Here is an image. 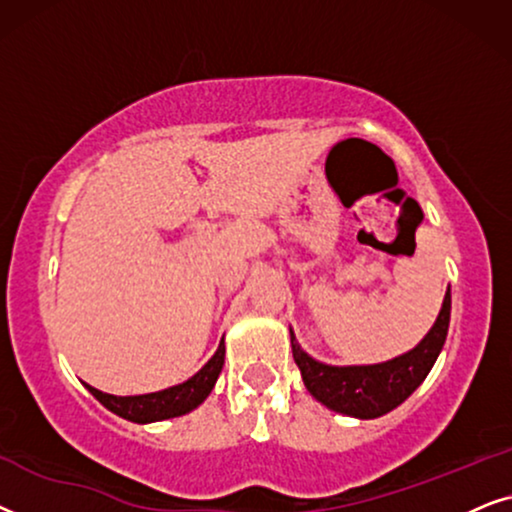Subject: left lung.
<instances>
[{
	"mask_svg": "<svg viewBox=\"0 0 512 512\" xmlns=\"http://www.w3.org/2000/svg\"><path fill=\"white\" fill-rule=\"evenodd\" d=\"M452 313V295L449 288L442 299L440 313L426 337L403 356H395L374 365H327L309 356L299 346L290 327L292 358L302 372L304 386L327 410L346 414L353 419L384 417L410 395L428 377L445 346Z\"/></svg>",
	"mask_w": 512,
	"mask_h": 512,
	"instance_id": "8db88e82",
	"label": "left lung"
}]
</instances>
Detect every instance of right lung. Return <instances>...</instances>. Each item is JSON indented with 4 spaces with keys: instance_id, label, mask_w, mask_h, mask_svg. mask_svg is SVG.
I'll list each match as a JSON object with an SVG mask.
<instances>
[{
    "instance_id": "obj_1",
    "label": "right lung",
    "mask_w": 512,
    "mask_h": 512,
    "mask_svg": "<svg viewBox=\"0 0 512 512\" xmlns=\"http://www.w3.org/2000/svg\"><path fill=\"white\" fill-rule=\"evenodd\" d=\"M224 365V337L213 358L201 367L194 377H189L182 384H175L163 391L154 393H142V395H112L102 393L91 384H84L98 403L107 407L109 412H114L121 419L133 421V424H154V421L182 417L196 410L203 400L208 398L213 391L217 377H220Z\"/></svg>"
}]
</instances>
